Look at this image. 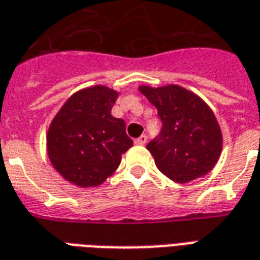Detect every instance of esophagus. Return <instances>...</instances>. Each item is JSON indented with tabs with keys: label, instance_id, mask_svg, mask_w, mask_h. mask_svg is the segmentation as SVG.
Segmentation results:
<instances>
[{
	"label": "esophagus",
	"instance_id": "1",
	"mask_svg": "<svg viewBox=\"0 0 260 260\" xmlns=\"http://www.w3.org/2000/svg\"><path fill=\"white\" fill-rule=\"evenodd\" d=\"M146 142H147V136L142 135V136H139L138 139H136L135 143L136 145H139V146H143V145H146Z\"/></svg>",
	"mask_w": 260,
	"mask_h": 260
}]
</instances>
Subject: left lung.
<instances>
[{
	"label": "left lung",
	"instance_id": "obj_1",
	"mask_svg": "<svg viewBox=\"0 0 260 260\" xmlns=\"http://www.w3.org/2000/svg\"><path fill=\"white\" fill-rule=\"evenodd\" d=\"M139 91L157 108L163 122L160 135L146 146L157 169L178 184L209 174L223 149L221 129L212 108L178 85H142Z\"/></svg>",
	"mask_w": 260,
	"mask_h": 260
}]
</instances>
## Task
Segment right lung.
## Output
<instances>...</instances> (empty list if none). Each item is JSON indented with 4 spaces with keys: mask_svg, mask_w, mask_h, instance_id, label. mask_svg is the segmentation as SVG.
Segmentation results:
<instances>
[{
    "mask_svg": "<svg viewBox=\"0 0 260 260\" xmlns=\"http://www.w3.org/2000/svg\"><path fill=\"white\" fill-rule=\"evenodd\" d=\"M119 93L96 85L65 102L47 131V154L62 178L80 188L102 185L134 142L125 121L111 115Z\"/></svg>",
    "mask_w": 260,
    "mask_h": 260,
    "instance_id": "1",
    "label": "right lung"
}]
</instances>
